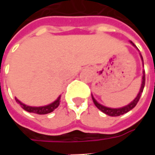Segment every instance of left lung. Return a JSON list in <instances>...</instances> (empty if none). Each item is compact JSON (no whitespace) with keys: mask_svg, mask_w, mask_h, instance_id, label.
I'll return each instance as SVG.
<instances>
[{"mask_svg":"<svg viewBox=\"0 0 155 155\" xmlns=\"http://www.w3.org/2000/svg\"><path fill=\"white\" fill-rule=\"evenodd\" d=\"M132 43V42H131ZM133 44V43H132ZM134 45V44H133ZM135 46V45H134ZM140 56H141V59H142V61H143V57H142V55L140 54ZM144 84H145V72L144 71H143V78H142V84H141V87H140V91L139 92V94L136 96V98L130 104H128L126 106H124V107L122 108H119V109H112V108H108L105 107L104 105H102V104H99L97 101H95L94 99V97L92 96V100H93V102H94V105L96 106V107L101 110L103 113L104 114H108V115H110V116H120L121 114H124L127 113V112H129L130 110H131L133 108L135 107V105L137 104V103L139 102L140 99V96H141V94L143 93V88H144Z\"/></svg>","mask_w":155,"mask_h":155,"instance_id":"left-lung-1","label":"left lung"}]
</instances>
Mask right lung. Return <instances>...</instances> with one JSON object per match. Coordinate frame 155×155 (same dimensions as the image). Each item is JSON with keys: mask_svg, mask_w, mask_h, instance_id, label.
Here are the masks:
<instances>
[{"mask_svg": "<svg viewBox=\"0 0 155 155\" xmlns=\"http://www.w3.org/2000/svg\"><path fill=\"white\" fill-rule=\"evenodd\" d=\"M15 101L17 103L21 105V107L25 110L28 111L30 113H35V114H49L52 111L55 110L56 108L59 106L60 104V99H61V96L58 98L57 100L55 101H54L53 103H51V104H48L46 106H42V107H31V106H28V105H25V104H22L21 101H19L16 98H15Z\"/></svg>", "mask_w": 155, "mask_h": 155, "instance_id": "obj_1", "label": "right lung"}]
</instances>
